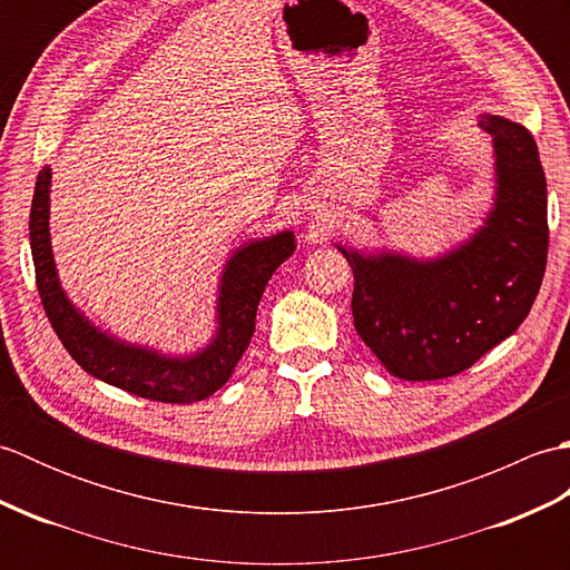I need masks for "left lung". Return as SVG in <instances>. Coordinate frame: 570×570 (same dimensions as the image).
Returning <instances> with one entry per match:
<instances>
[{"mask_svg": "<svg viewBox=\"0 0 570 570\" xmlns=\"http://www.w3.org/2000/svg\"><path fill=\"white\" fill-rule=\"evenodd\" d=\"M498 154V203L485 227L433 262L337 247L355 276L353 318L394 377L460 374L529 316L547 272V176L529 129L482 115Z\"/></svg>", "mask_w": 570, "mask_h": 570, "instance_id": "1", "label": "left lung"}]
</instances>
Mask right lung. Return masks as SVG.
Instances as JSON below:
<instances>
[{
  "mask_svg": "<svg viewBox=\"0 0 570 570\" xmlns=\"http://www.w3.org/2000/svg\"><path fill=\"white\" fill-rule=\"evenodd\" d=\"M48 186H51V168H43L36 178L31 200V257L43 311L68 355L92 377L151 402L193 404L220 390L252 341L254 318L266 284L276 266L296 249L294 235L278 233L237 249L223 274L220 306H217L220 328L213 345L193 357H164L147 347L125 345L107 337L72 308L58 284L51 239H48Z\"/></svg>",
  "mask_w": 570,
  "mask_h": 570,
  "instance_id": "obj_1",
  "label": "right lung"
}]
</instances>
